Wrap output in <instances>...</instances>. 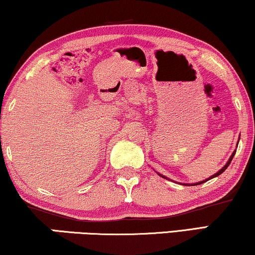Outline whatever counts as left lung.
<instances>
[{"label": "left lung", "instance_id": "obj_1", "mask_svg": "<svg viewBox=\"0 0 255 255\" xmlns=\"http://www.w3.org/2000/svg\"><path fill=\"white\" fill-rule=\"evenodd\" d=\"M237 145H238V144H237ZM235 153H236V150H235V151L234 152H232V155H231V157H230V159H229L228 160V163L227 164H225L224 165V166L223 167H222L221 168V170L220 171H218L217 172V173H215L214 175H211V177L210 178H208V179H206V180H203V181H200V182H196V184H192V186H195V185H200V184H203V182H206V181H208V180H210V179H213V178H215V177H217V175H220V174H222V173H223V172L225 171V170H227V168H228V166H229V165H230V163H231V160H232V158H234V156H235ZM159 174V173H158ZM160 175V177H162V178H165V179H167L166 177H165V175H162V174H159ZM182 185H186V184H182ZM188 186V185H187Z\"/></svg>", "mask_w": 255, "mask_h": 255}]
</instances>
